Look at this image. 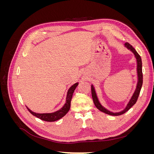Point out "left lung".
<instances>
[{
	"instance_id": "obj_1",
	"label": "left lung",
	"mask_w": 154,
	"mask_h": 154,
	"mask_svg": "<svg viewBox=\"0 0 154 154\" xmlns=\"http://www.w3.org/2000/svg\"><path fill=\"white\" fill-rule=\"evenodd\" d=\"M125 46L127 47L128 49L131 50L132 52L134 53V55L136 56V58L137 59V75H138V82H137V87L136 91L134 92V94L132 97L131 100H130L129 103H128V105L126 107L125 109L123 110V111L120 112H116V113H114V112H111L109 111L108 110H106V109H105L104 107L102 106L97 100V97L96 94V92L94 90V88L92 85L91 86V92H92V100L93 101H94V103L95 105V106H96V108L100 110V111L103 112L109 115H111V116H119L123 114L124 113H125L126 112H127L131 107L136 103L137 100L138 99V97L139 96V93H140L141 87H142V85H143V72H142V60H141V58L140 57L137 51H136L132 46L130 45L129 43L126 42L125 44Z\"/></svg>"
}]
</instances>
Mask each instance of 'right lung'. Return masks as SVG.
<instances>
[{
	"label": "right lung",
	"instance_id": "add662e5",
	"mask_svg": "<svg viewBox=\"0 0 154 154\" xmlns=\"http://www.w3.org/2000/svg\"><path fill=\"white\" fill-rule=\"evenodd\" d=\"M78 83H76L75 84H74L72 86L70 87L67 92L66 104L64 105V106L61 109L55 112L49 113V114H38V113H35V112H32L30 109L27 108V109L31 114L36 116V118H38L42 120L45 121V122H55V121L58 120L60 118L63 117V116L66 115L69 110L70 107H71V101L72 97V94L74 90H75V88L78 86Z\"/></svg>",
	"mask_w": 154,
	"mask_h": 154
}]
</instances>
